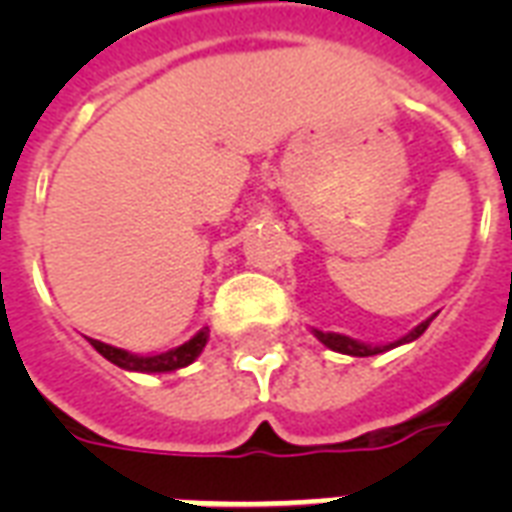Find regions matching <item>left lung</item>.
I'll return each mask as SVG.
<instances>
[{
    "mask_svg": "<svg viewBox=\"0 0 512 512\" xmlns=\"http://www.w3.org/2000/svg\"><path fill=\"white\" fill-rule=\"evenodd\" d=\"M433 321V316H430L428 321H422L420 327H414L409 335H404L401 340L396 342H388V345H366V342H358V340H350V337L345 335H337V332H321V329H313V335L319 337V342H324L329 350H337V353H345V356H377V353H385V350L390 348H398V345H404V342H412L417 340V337L428 329V324Z\"/></svg>",
    "mask_w": 512,
    "mask_h": 512,
    "instance_id": "left-lung-1",
    "label": "left lung"
}]
</instances>
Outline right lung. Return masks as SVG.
I'll list each match as a JSON object with an SVG mask.
<instances>
[{"mask_svg": "<svg viewBox=\"0 0 512 512\" xmlns=\"http://www.w3.org/2000/svg\"><path fill=\"white\" fill-rule=\"evenodd\" d=\"M209 340V329L204 327L201 332L191 337L188 342H183L180 348H172L167 353H159V356H138V353H130V350L114 348V345H106L100 340H90V345L98 350L100 356L108 358L111 364L122 366L127 372H146V374H162V372H175V369H183V366L193 364L199 353L204 350Z\"/></svg>", "mask_w": 512, "mask_h": 512, "instance_id": "add662e5", "label": "right lung"}]
</instances>
